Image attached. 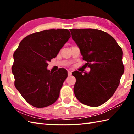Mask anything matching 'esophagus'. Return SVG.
<instances>
[{"instance_id":"obj_1","label":"esophagus","mask_w":134,"mask_h":134,"mask_svg":"<svg viewBox=\"0 0 134 134\" xmlns=\"http://www.w3.org/2000/svg\"><path fill=\"white\" fill-rule=\"evenodd\" d=\"M71 74H72V72L71 71H68V76H71Z\"/></svg>"}]
</instances>
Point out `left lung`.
<instances>
[{"mask_svg":"<svg viewBox=\"0 0 134 134\" xmlns=\"http://www.w3.org/2000/svg\"><path fill=\"white\" fill-rule=\"evenodd\" d=\"M80 49L89 73H72L76 79L74 93L84 105L99 106L108 101L118 87L124 71L121 47L109 34L99 29H70Z\"/></svg>","mask_w":134,"mask_h":134,"instance_id":"1","label":"left lung"}]
</instances>
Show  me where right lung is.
Instances as JSON below:
<instances>
[{"mask_svg": "<svg viewBox=\"0 0 134 134\" xmlns=\"http://www.w3.org/2000/svg\"><path fill=\"white\" fill-rule=\"evenodd\" d=\"M70 37L67 29L38 32L24 38L14 52L12 71L15 87L31 105L47 107L58 98L67 70L62 68L53 73L47 67Z\"/></svg>", "mask_w": 134, "mask_h": 134, "instance_id": "add662e5", "label": "right lung"}]
</instances>
